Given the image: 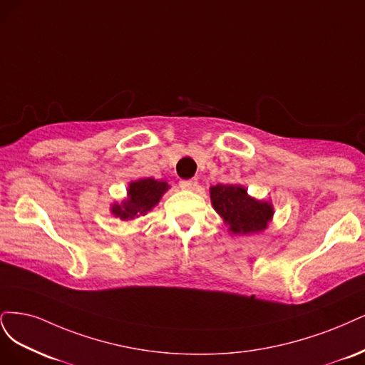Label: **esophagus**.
I'll return each instance as SVG.
<instances>
[{
	"instance_id": "1",
	"label": "esophagus",
	"mask_w": 365,
	"mask_h": 365,
	"mask_svg": "<svg viewBox=\"0 0 365 365\" xmlns=\"http://www.w3.org/2000/svg\"><path fill=\"white\" fill-rule=\"evenodd\" d=\"M180 187L182 190H187V191H192L197 187L198 185V180L197 179H190V180H180Z\"/></svg>"
}]
</instances>
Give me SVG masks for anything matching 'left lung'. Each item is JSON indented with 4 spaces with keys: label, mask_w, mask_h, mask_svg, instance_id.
Masks as SVG:
<instances>
[{
    "label": "left lung",
    "mask_w": 365,
    "mask_h": 365,
    "mask_svg": "<svg viewBox=\"0 0 365 365\" xmlns=\"http://www.w3.org/2000/svg\"><path fill=\"white\" fill-rule=\"evenodd\" d=\"M210 202L217 214L235 235H250L267 229L273 218V205L247 194L244 186H210Z\"/></svg>",
    "instance_id": "left-lung-1"
}]
</instances>
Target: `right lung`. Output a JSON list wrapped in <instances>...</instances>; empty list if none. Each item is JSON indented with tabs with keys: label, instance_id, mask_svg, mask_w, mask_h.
<instances>
[{
	"label": "right lung",
	"instance_id": "add662e5",
	"mask_svg": "<svg viewBox=\"0 0 365 365\" xmlns=\"http://www.w3.org/2000/svg\"><path fill=\"white\" fill-rule=\"evenodd\" d=\"M170 185L163 180L139 179L128 185L127 198L121 205L113 203L110 212L121 220H133L139 215H145L151 207H155L160 197L168 191Z\"/></svg>",
	"mask_w": 365,
	"mask_h": 365
}]
</instances>
